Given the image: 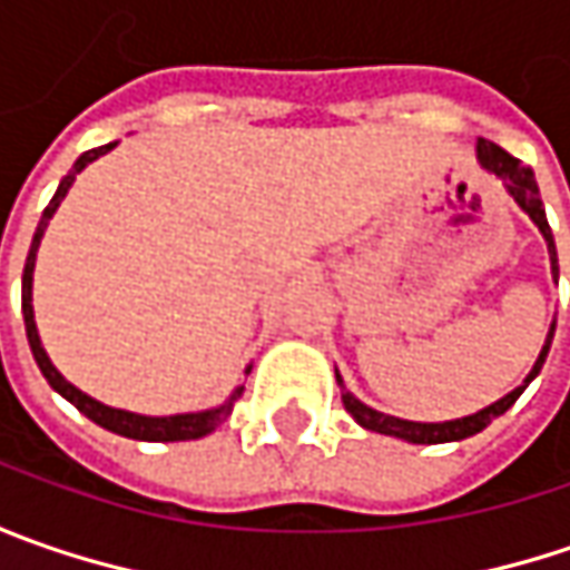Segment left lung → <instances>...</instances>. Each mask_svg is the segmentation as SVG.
<instances>
[{"mask_svg":"<svg viewBox=\"0 0 570 570\" xmlns=\"http://www.w3.org/2000/svg\"><path fill=\"white\" fill-rule=\"evenodd\" d=\"M475 158H479V165L485 167L489 174H494V177L504 184V189L511 193V199H514L517 206L533 218V225L539 228V234L546 237L549 259H552V275L559 278L556 237H552V228H549V222H546V208H542V199H539V187L533 170L527 165H520L514 155H508L501 145L489 142V139H479V145H475ZM552 336H556V320H552V326H549L546 345H542V352H539L533 371L527 374V381L520 383L517 390H511L508 396H501L498 403L485 405V409H479L475 415H466V419H453V422H405V419H396V415H383L377 409L364 405L362 400H355V396L342 386L340 371H336V381H340L342 386V405H345V412H348L358 425L367 428V431L390 434V438H400V441H409V444H448V441H463V438H472V434H479L482 428L492 425V419L504 415V412L517 403V396H520V393L530 386V381L542 371V362H546V355H549Z\"/></svg>","mask_w":570,"mask_h":570,"instance_id":"obj_1","label":"left lung"}]
</instances>
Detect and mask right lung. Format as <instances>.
<instances>
[{"mask_svg": "<svg viewBox=\"0 0 570 570\" xmlns=\"http://www.w3.org/2000/svg\"><path fill=\"white\" fill-rule=\"evenodd\" d=\"M114 145L117 142L100 145V148H91V151H85V155L78 158L76 165H72V170L62 177V184H59L56 196L50 199V206L43 208V215H40V225H37V230H33L28 263H24V275H21V314H24V330H28L33 362H37L40 374L47 377V383L53 386L56 393H59V396H66V400L76 405L81 415H88L95 425L107 428V431H114V434H122V438H132V441H196V438H206V434H212L215 428L228 419L230 405H234V400L244 393V386H237V390L230 393L228 403L218 405V409H206V412H184V415H136V412H126V409H110V405L98 403V400H91L88 393H81L78 386H72V383L66 381V377L56 371L53 362L47 358V352H43V345H40V336H37L31 285H33V259H37L40 237H43V230H47V225H50V218H53V212L59 208V203L66 199L69 187L76 184V174H81V170L91 165V161H98L100 155H107ZM247 374H250V367H247Z\"/></svg>", "mask_w": 570, "mask_h": 570, "instance_id": "right-lung-1", "label": "right lung"}]
</instances>
